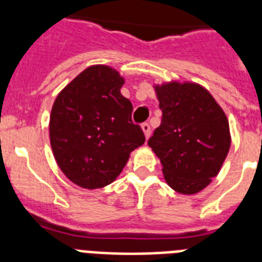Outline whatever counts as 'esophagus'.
<instances>
[{"label": "esophagus", "mask_w": 262, "mask_h": 262, "mask_svg": "<svg viewBox=\"0 0 262 262\" xmlns=\"http://www.w3.org/2000/svg\"><path fill=\"white\" fill-rule=\"evenodd\" d=\"M141 129H143V132H144V135H145V137H149V135H151V126H149V123H143V125H141Z\"/></svg>", "instance_id": "34e87169"}]
</instances>
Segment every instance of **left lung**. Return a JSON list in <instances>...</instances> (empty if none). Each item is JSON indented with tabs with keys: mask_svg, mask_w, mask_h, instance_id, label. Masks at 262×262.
I'll list each match as a JSON object with an SVG mask.
<instances>
[{
	"mask_svg": "<svg viewBox=\"0 0 262 262\" xmlns=\"http://www.w3.org/2000/svg\"><path fill=\"white\" fill-rule=\"evenodd\" d=\"M162 122L148 145L164 179L181 194H195L219 174L231 145L230 125L211 92L191 81L154 85Z\"/></svg>",
	"mask_w": 262,
	"mask_h": 262,
	"instance_id": "8db88e82",
	"label": "left lung"
}]
</instances>
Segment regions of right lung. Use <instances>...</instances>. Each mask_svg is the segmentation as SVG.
<instances>
[{
    "label": "right lung",
    "instance_id": "1",
    "mask_svg": "<svg viewBox=\"0 0 262 262\" xmlns=\"http://www.w3.org/2000/svg\"><path fill=\"white\" fill-rule=\"evenodd\" d=\"M125 79L107 65H92L76 76L54 100L50 144L69 181L84 189L114 182L130 154L145 143L132 123L133 106L122 96Z\"/></svg>",
    "mask_w": 262,
    "mask_h": 262
}]
</instances>
